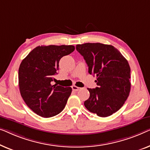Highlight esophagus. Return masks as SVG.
Instances as JSON below:
<instances>
[{"instance_id": "1", "label": "esophagus", "mask_w": 150, "mask_h": 150, "mask_svg": "<svg viewBox=\"0 0 150 150\" xmlns=\"http://www.w3.org/2000/svg\"><path fill=\"white\" fill-rule=\"evenodd\" d=\"M72 89H73V91H78V90L81 89V88L77 87V86H72Z\"/></svg>"}]
</instances>
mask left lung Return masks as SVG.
Wrapping results in <instances>:
<instances>
[{
	"label": "left lung",
	"mask_w": 150,
	"mask_h": 150,
	"mask_svg": "<svg viewBox=\"0 0 150 150\" xmlns=\"http://www.w3.org/2000/svg\"><path fill=\"white\" fill-rule=\"evenodd\" d=\"M88 66V73L96 77L98 87L88 88L90 97L86 108L99 117L117 111L125 103L130 90V68L128 61L111 45L87 43L76 45Z\"/></svg>",
	"instance_id": "obj_1"
}]
</instances>
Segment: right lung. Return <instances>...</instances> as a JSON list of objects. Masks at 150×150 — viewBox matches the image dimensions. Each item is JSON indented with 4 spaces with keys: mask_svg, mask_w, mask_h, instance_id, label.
Segmentation results:
<instances>
[{
    "mask_svg": "<svg viewBox=\"0 0 150 150\" xmlns=\"http://www.w3.org/2000/svg\"><path fill=\"white\" fill-rule=\"evenodd\" d=\"M74 50L73 45L38 46L21 62L18 72L21 96L40 116L53 117L65 107L72 88L52 85V81L61 58Z\"/></svg>",
    "mask_w": 150,
    "mask_h": 150,
    "instance_id": "right-lung-1",
    "label": "right lung"
}]
</instances>
